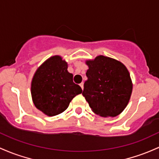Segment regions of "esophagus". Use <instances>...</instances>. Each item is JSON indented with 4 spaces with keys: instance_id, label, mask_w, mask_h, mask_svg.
<instances>
[{
    "instance_id": "1",
    "label": "esophagus",
    "mask_w": 159,
    "mask_h": 159,
    "mask_svg": "<svg viewBox=\"0 0 159 159\" xmlns=\"http://www.w3.org/2000/svg\"><path fill=\"white\" fill-rule=\"evenodd\" d=\"M83 84H84V83H80V87H81V88H82V89H83Z\"/></svg>"
}]
</instances>
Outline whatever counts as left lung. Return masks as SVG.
Wrapping results in <instances>:
<instances>
[{"instance_id": "1", "label": "left lung", "mask_w": 159, "mask_h": 159, "mask_svg": "<svg viewBox=\"0 0 159 159\" xmlns=\"http://www.w3.org/2000/svg\"><path fill=\"white\" fill-rule=\"evenodd\" d=\"M85 64L88 80L83 95L92 111L102 117H115L127 107L133 84L127 67L110 57L98 56Z\"/></svg>"}]
</instances>
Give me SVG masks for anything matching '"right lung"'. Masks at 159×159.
<instances>
[{
  "instance_id": "1",
  "label": "right lung",
  "mask_w": 159,
  "mask_h": 159,
  "mask_svg": "<svg viewBox=\"0 0 159 159\" xmlns=\"http://www.w3.org/2000/svg\"><path fill=\"white\" fill-rule=\"evenodd\" d=\"M83 90L73 82L67 63L60 56L46 60L37 69L31 81V93L35 107L48 116L58 115Z\"/></svg>"
}]
</instances>
